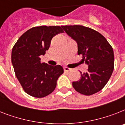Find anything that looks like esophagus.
<instances>
[{
	"instance_id": "obj_1",
	"label": "esophagus",
	"mask_w": 125,
	"mask_h": 125,
	"mask_svg": "<svg viewBox=\"0 0 125 125\" xmlns=\"http://www.w3.org/2000/svg\"><path fill=\"white\" fill-rule=\"evenodd\" d=\"M64 71L65 72H69V71H72V69H70L69 67H64Z\"/></svg>"
}]
</instances>
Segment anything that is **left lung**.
Masks as SVG:
<instances>
[{"instance_id": "1", "label": "left lung", "mask_w": 125, "mask_h": 125, "mask_svg": "<svg viewBox=\"0 0 125 125\" xmlns=\"http://www.w3.org/2000/svg\"><path fill=\"white\" fill-rule=\"evenodd\" d=\"M62 28L77 44V54L88 65V72H81L79 80L72 82L79 93L92 95L105 86L113 74L114 65V51L101 33L82 25H65Z\"/></svg>"}]
</instances>
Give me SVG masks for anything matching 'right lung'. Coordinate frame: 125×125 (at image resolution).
<instances>
[{
	"label": "right lung",
	"mask_w": 125,
	"mask_h": 125,
	"mask_svg": "<svg viewBox=\"0 0 125 125\" xmlns=\"http://www.w3.org/2000/svg\"><path fill=\"white\" fill-rule=\"evenodd\" d=\"M63 32L60 26H40L29 29L12 48L11 62L16 76L27 94L36 98L50 95L63 73L60 65L52 66L41 62L54 35Z\"/></svg>",
	"instance_id": "add662e5"
}]
</instances>
